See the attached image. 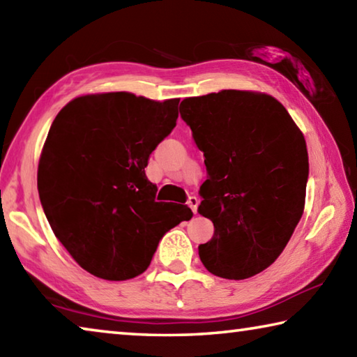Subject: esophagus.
<instances>
[{
  "instance_id": "34e87169",
  "label": "esophagus",
  "mask_w": 357,
  "mask_h": 357,
  "mask_svg": "<svg viewBox=\"0 0 357 357\" xmlns=\"http://www.w3.org/2000/svg\"><path fill=\"white\" fill-rule=\"evenodd\" d=\"M187 204H189V208L192 209V213L197 214V209H198V198H197V197H189V200H187Z\"/></svg>"
}]
</instances>
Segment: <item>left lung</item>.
I'll return each mask as SVG.
<instances>
[{
    "label": "left lung",
    "mask_w": 357,
    "mask_h": 357,
    "mask_svg": "<svg viewBox=\"0 0 357 357\" xmlns=\"http://www.w3.org/2000/svg\"><path fill=\"white\" fill-rule=\"evenodd\" d=\"M179 112L208 172L198 213L214 234L198 255L214 275L249 279L279 258L304 213V135L264 93L223 89L184 99Z\"/></svg>",
    "instance_id": "left-lung-1"
}]
</instances>
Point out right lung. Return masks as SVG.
I'll return each instance as SVG.
<instances>
[{
    "label": "right lung",
    "mask_w": 357,
    "mask_h": 357,
    "mask_svg": "<svg viewBox=\"0 0 357 357\" xmlns=\"http://www.w3.org/2000/svg\"><path fill=\"white\" fill-rule=\"evenodd\" d=\"M179 99L88 94L56 114L42 148L39 198L66 250L89 274H142L162 236L192 219L185 204L155 202L148 159L176 126Z\"/></svg>",
    "instance_id": "add662e5"
}]
</instances>
